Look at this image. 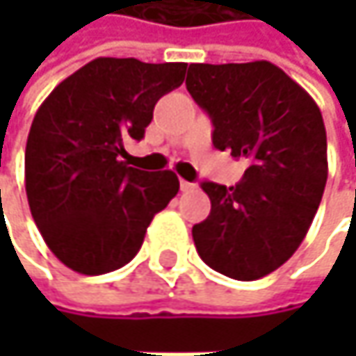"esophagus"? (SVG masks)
I'll use <instances>...</instances> for the list:
<instances>
[{
  "label": "esophagus",
  "mask_w": 356,
  "mask_h": 356,
  "mask_svg": "<svg viewBox=\"0 0 356 356\" xmlns=\"http://www.w3.org/2000/svg\"><path fill=\"white\" fill-rule=\"evenodd\" d=\"M193 187H195V183H189V181L181 179V191H191Z\"/></svg>",
  "instance_id": "esophagus-1"
}]
</instances>
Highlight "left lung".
Here are the masks:
<instances>
[{
	"label": "left lung",
	"mask_w": 356,
	"mask_h": 356,
	"mask_svg": "<svg viewBox=\"0 0 356 356\" xmlns=\"http://www.w3.org/2000/svg\"><path fill=\"white\" fill-rule=\"evenodd\" d=\"M185 86L214 125L212 144L249 161L235 187L204 181L210 214L193 225L200 257L235 280L280 268L305 239L327 181L320 107L270 61L191 63Z\"/></svg>",
	"instance_id": "8db88e82"
}]
</instances>
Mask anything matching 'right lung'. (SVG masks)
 Wrapping results in <instances>:
<instances>
[{"label":"right lung","instance_id":"obj_1","mask_svg":"<svg viewBox=\"0 0 356 356\" xmlns=\"http://www.w3.org/2000/svg\"><path fill=\"white\" fill-rule=\"evenodd\" d=\"M185 70L97 57L36 111L24 154L29 206L47 248L74 272L99 276L131 261L177 195L173 171L127 167L123 144L144 138L156 101L183 84Z\"/></svg>","mask_w":356,"mask_h":356}]
</instances>
